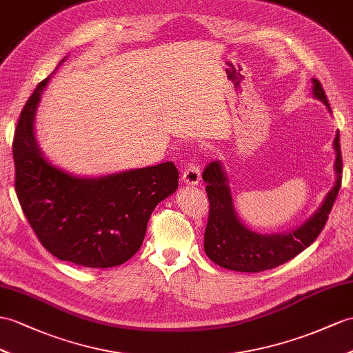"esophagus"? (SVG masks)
<instances>
[{
    "label": "esophagus",
    "mask_w": 353,
    "mask_h": 353,
    "mask_svg": "<svg viewBox=\"0 0 353 353\" xmlns=\"http://www.w3.org/2000/svg\"><path fill=\"white\" fill-rule=\"evenodd\" d=\"M183 183L187 185H196L201 181V169L196 163H190L183 172Z\"/></svg>",
    "instance_id": "1"
}]
</instances>
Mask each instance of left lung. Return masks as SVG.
Wrapping results in <instances>:
<instances>
[{"instance_id":"8db88e82","label":"left lung","mask_w":353,"mask_h":353,"mask_svg":"<svg viewBox=\"0 0 353 353\" xmlns=\"http://www.w3.org/2000/svg\"><path fill=\"white\" fill-rule=\"evenodd\" d=\"M312 82L314 99L325 103V106L331 112L321 82L317 79H312ZM334 150L337 156L334 165L337 179L322 205L310 219L296 229L288 232V234L274 235L257 234L239 221L234 208V201H232L225 168L219 160L211 161L205 168L202 175L206 183L205 190L210 199L208 225H206L203 235L206 256L221 268L239 272H261L276 268L305 250L325 228V223L328 220L341 187L343 160L339 132L334 139Z\"/></svg>"}]
</instances>
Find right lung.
I'll use <instances>...</instances> for the list:
<instances>
[{"label": "right lung", "mask_w": 353, "mask_h": 353, "mask_svg": "<svg viewBox=\"0 0 353 353\" xmlns=\"http://www.w3.org/2000/svg\"><path fill=\"white\" fill-rule=\"evenodd\" d=\"M49 79L25 103L14 130V188L22 211L41 245L59 261L87 268L121 265L141 248L157 203L175 193L178 169L166 161L81 178L54 166L34 134L36 110Z\"/></svg>", "instance_id": "right-lung-1"}]
</instances>
